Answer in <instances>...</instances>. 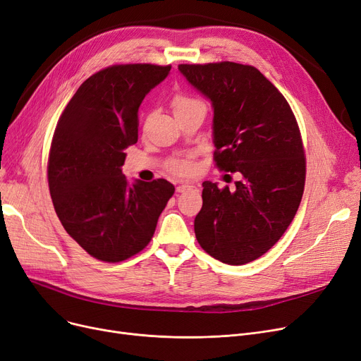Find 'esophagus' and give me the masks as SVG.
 <instances>
[{"mask_svg": "<svg viewBox=\"0 0 361 361\" xmlns=\"http://www.w3.org/2000/svg\"><path fill=\"white\" fill-rule=\"evenodd\" d=\"M199 188L196 184H180L177 188V193H184V192H190V190H197Z\"/></svg>", "mask_w": 361, "mask_h": 361, "instance_id": "esophagus-1", "label": "esophagus"}]
</instances>
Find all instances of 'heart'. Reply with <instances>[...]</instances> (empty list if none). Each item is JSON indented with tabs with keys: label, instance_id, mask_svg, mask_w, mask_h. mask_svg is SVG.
Masks as SVG:
<instances>
[{
	"label": "heart",
	"instance_id": "1",
	"mask_svg": "<svg viewBox=\"0 0 361 361\" xmlns=\"http://www.w3.org/2000/svg\"><path fill=\"white\" fill-rule=\"evenodd\" d=\"M195 104H202L201 101H197L195 98H190L188 95H177L173 98V111H180L183 109H188V106H192ZM171 169L178 173V176H189V173L193 172V165L189 162V160H176L171 165Z\"/></svg>",
	"mask_w": 361,
	"mask_h": 361
}]
</instances>
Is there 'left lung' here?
Returning a JSON list of instances; mask_svg holds the SVG:
<instances>
[{
    "label": "left lung",
    "mask_w": 361,
    "mask_h": 361,
    "mask_svg": "<svg viewBox=\"0 0 361 361\" xmlns=\"http://www.w3.org/2000/svg\"><path fill=\"white\" fill-rule=\"evenodd\" d=\"M178 70L214 109L216 166L241 173L232 192L202 183L196 239L214 259L245 264L278 243L300 205L306 160L296 117L255 66L226 61Z\"/></svg>",
    "instance_id": "8db88e82"
}]
</instances>
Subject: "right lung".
<instances>
[{"mask_svg": "<svg viewBox=\"0 0 361 361\" xmlns=\"http://www.w3.org/2000/svg\"><path fill=\"white\" fill-rule=\"evenodd\" d=\"M171 65L125 63L82 83L66 104L49 153V190L63 229L92 257L117 263L152 241L173 185L128 183L122 172L138 141V109Z\"/></svg>", "mask_w": 361, "mask_h": 361, "instance_id": "1", "label": "right lung"}]
</instances>
